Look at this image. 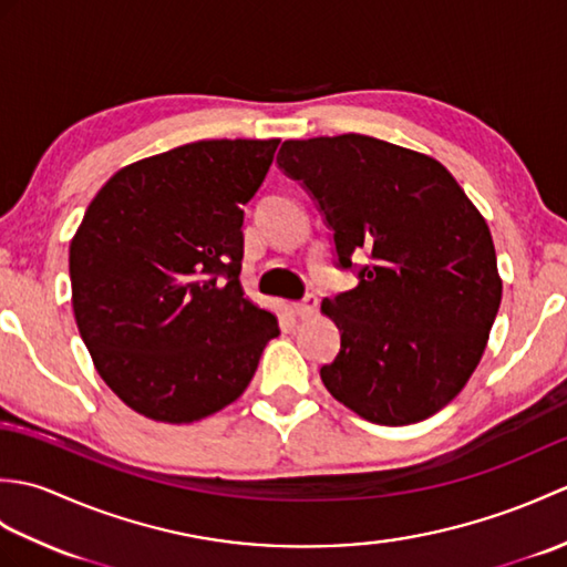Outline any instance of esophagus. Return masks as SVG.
Listing matches in <instances>:
<instances>
[{"label": "esophagus", "mask_w": 567, "mask_h": 567, "mask_svg": "<svg viewBox=\"0 0 567 567\" xmlns=\"http://www.w3.org/2000/svg\"><path fill=\"white\" fill-rule=\"evenodd\" d=\"M292 311L299 319H311L317 315V297L315 295H307L302 302H295Z\"/></svg>", "instance_id": "1"}]
</instances>
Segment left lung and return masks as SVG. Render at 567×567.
I'll use <instances>...</instances> for the list:
<instances>
[{
	"mask_svg": "<svg viewBox=\"0 0 567 567\" xmlns=\"http://www.w3.org/2000/svg\"><path fill=\"white\" fill-rule=\"evenodd\" d=\"M277 163L327 214L341 268L368 256L353 290L321 302L341 333L323 388L382 426L441 412L475 372L502 302L485 216L436 158L372 136L285 141Z\"/></svg>",
	"mask_w": 567,
	"mask_h": 567,
	"instance_id": "1",
	"label": "left lung"
}]
</instances>
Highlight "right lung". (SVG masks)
<instances>
[{"mask_svg": "<svg viewBox=\"0 0 567 567\" xmlns=\"http://www.w3.org/2000/svg\"><path fill=\"white\" fill-rule=\"evenodd\" d=\"M280 138L195 141L106 179L70 240L72 311L126 406L192 424L236 402L277 319L240 287L244 207Z\"/></svg>", "mask_w": 567, "mask_h": 567, "instance_id": "add662e5", "label": "right lung"}]
</instances>
